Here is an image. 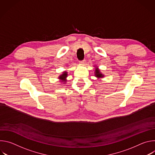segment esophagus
Wrapping results in <instances>:
<instances>
[{"label":"esophagus","mask_w":155,"mask_h":155,"mask_svg":"<svg viewBox=\"0 0 155 155\" xmlns=\"http://www.w3.org/2000/svg\"><path fill=\"white\" fill-rule=\"evenodd\" d=\"M85 62H86V61L84 59V60H82V61H80L79 63L80 64H85Z\"/></svg>","instance_id":"1"}]
</instances>
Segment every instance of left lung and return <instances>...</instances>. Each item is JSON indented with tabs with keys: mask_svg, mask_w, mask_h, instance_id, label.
I'll return each mask as SVG.
<instances>
[{
	"mask_svg": "<svg viewBox=\"0 0 155 155\" xmlns=\"http://www.w3.org/2000/svg\"><path fill=\"white\" fill-rule=\"evenodd\" d=\"M96 69H95V76L97 78H103L104 77V75L100 72V70L97 68H96Z\"/></svg>",
	"mask_w": 155,
	"mask_h": 155,
	"instance_id": "8db88e82",
	"label": "left lung"
}]
</instances>
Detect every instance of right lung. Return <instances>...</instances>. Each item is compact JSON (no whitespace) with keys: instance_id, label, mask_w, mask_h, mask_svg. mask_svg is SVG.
<instances>
[{"instance_id":"1","label":"right lung","mask_w":155,"mask_h":155,"mask_svg":"<svg viewBox=\"0 0 155 155\" xmlns=\"http://www.w3.org/2000/svg\"><path fill=\"white\" fill-rule=\"evenodd\" d=\"M67 77H68V72L66 71H64V72H62V74L59 75V79H60L62 81H66L65 78Z\"/></svg>"}]
</instances>
